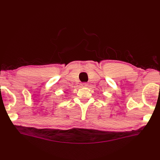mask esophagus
<instances>
[{
  "label": "esophagus",
  "instance_id": "1",
  "mask_svg": "<svg viewBox=\"0 0 160 160\" xmlns=\"http://www.w3.org/2000/svg\"><path fill=\"white\" fill-rule=\"evenodd\" d=\"M87 85H88V84L87 82H83L82 84V87H87Z\"/></svg>",
  "mask_w": 160,
  "mask_h": 160
}]
</instances>
